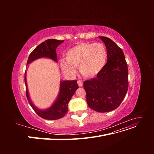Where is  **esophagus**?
<instances>
[{
  "label": "esophagus",
  "instance_id": "34e87169",
  "mask_svg": "<svg viewBox=\"0 0 154 154\" xmlns=\"http://www.w3.org/2000/svg\"><path fill=\"white\" fill-rule=\"evenodd\" d=\"M77 83H78V85L79 87H82L83 86V83L80 80H78L77 82Z\"/></svg>",
  "mask_w": 154,
  "mask_h": 154
}]
</instances>
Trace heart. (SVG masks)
<instances>
[{
  "mask_svg": "<svg viewBox=\"0 0 154 154\" xmlns=\"http://www.w3.org/2000/svg\"><path fill=\"white\" fill-rule=\"evenodd\" d=\"M66 60L60 61L64 72L73 74L75 67L86 78L97 75L105 67L107 60V51L101 43H81L69 49L66 53Z\"/></svg>",
  "mask_w": 154,
  "mask_h": 154,
  "instance_id": "b5f03b06",
  "label": "heart"
}]
</instances>
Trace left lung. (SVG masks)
<instances>
[{"label":"left lung","mask_w":154,"mask_h":154,"mask_svg":"<svg viewBox=\"0 0 154 154\" xmlns=\"http://www.w3.org/2000/svg\"><path fill=\"white\" fill-rule=\"evenodd\" d=\"M107 50V62L96 78L86 80L83 87L91 109L107 112L120 105L128 88V71L122 49L109 38L99 36Z\"/></svg>","instance_id":"obj_1"}]
</instances>
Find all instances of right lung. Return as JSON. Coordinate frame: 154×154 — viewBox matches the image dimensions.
<instances>
[{"label":"right lung","mask_w":154,"mask_h":154,"mask_svg":"<svg viewBox=\"0 0 154 154\" xmlns=\"http://www.w3.org/2000/svg\"><path fill=\"white\" fill-rule=\"evenodd\" d=\"M64 40L48 39L38 45L29 54L27 62V66L34 60L40 58H49L57 62V55L56 49L58 46L63 42ZM26 96L31 106L40 117L45 119L55 120L63 118L68 111V103L78 88L77 80H66L60 82V92L53 105L49 109L40 110L33 105L30 99L26 82V70L24 76Z\"/></svg>","instance_id":"add662e5"}]
</instances>
